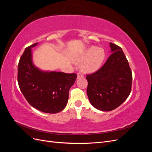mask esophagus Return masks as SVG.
<instances>
[{
  "instance_id": "34e87169",
  "label": "esophagus",
  "mask_w": 152,
  "mask_h": 152,
  "mask_svg": "<svg viewBox=\"0 0 152 152\" xmlns=\"http://www.w3.org/2000/svg\"><path fill=\"white\" fill-rule=\"evenodd\" d=\"M84 75L83 74H82V73H77V79H79V78H81V77H83Z\"/></svg>"
}]
</instances>
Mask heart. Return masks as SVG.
Instances as JSON below:
<instances>
[{
	"instance_id": "heart-1",
	"label": "heart",
	"mask_w": 152,
	"mask_h": 152,
	"mask_svg": "<svg viewBox=\"0 0 152 152\" xmlns=\"http://www.w3.org/2000/svg\"><path fill=\"white\" fill-rule=\"evenodd\" d=\"M106 53L102 48L91 46L86 49L80 56L75 59V62L80 63L81 70L84 73H94L102 66L105 59Z\"/></svg>"
}]
</instances>
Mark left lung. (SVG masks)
I'll return each mask as SVG.
<instances>
[{
	"instance_id": "1",
	"label": "left lung",
	"mask_w": 152,
	"mask_h": 152,
	"mask_svg": "<svg viewBox=\"0 0 152 152\" xmlns=\"http://www.w3.org/2000/svg\"><path fill=\"white\" fill-rule=\"evenodd\" d=\"M112 54L99 70L87 75V94L91 104L101 111L117 108L129 96L132 72L121 48L110 42Z\"/></svg>"
}]
</instances>
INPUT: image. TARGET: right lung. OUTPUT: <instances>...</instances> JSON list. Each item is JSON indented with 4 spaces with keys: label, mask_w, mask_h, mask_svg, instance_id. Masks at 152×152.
Returning <instances> with one entry per match:
<instances>
[{
    "label": "right lung",
    "mask_w": 152,
    "mask_h": 152,
    "mask_svg": "<svg viewBox=\"0 0 152 152\" xmlns=\"http://www.w3.org/2000/svg\"><path fill=\"white\" fill-rule=\"evenodd\" d=\"M37 44L26 48L20 59L18 85L31 107L44 113H56L66 107L69 90L75 83L77 74L44 71L35 66L31 48Z\"/></svg>",
    "instance_id": "add662e5"
}]
</instances>
